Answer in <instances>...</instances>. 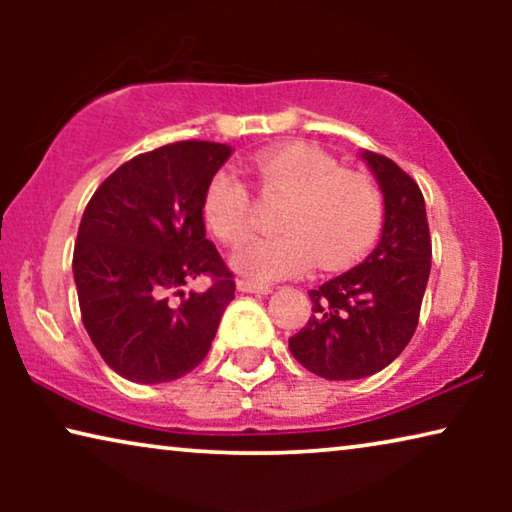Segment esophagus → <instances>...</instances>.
<instances>
[{"label":"esophagus","instance_id":"obj_1","mask_svg":"<svg viewBox=\"0 0 512 512\" xmlns=\"http://www.w3.org/2000/svg\"><path fill=\"white\" fill-rule=\"evenodd\" d=\"M237 291H242V293H261V296H265V293H270V286L251 282V279H237Z\"/></svg>","mask_w":512,"mask_h":512}]
</instances>
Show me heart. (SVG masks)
Wrapping results in <instances>:
<instances>
[{
	"mask_svg": "<svg viewBox=\"0 0 512 512\" xmlns=\"http://www.w3.org/2000/svg\"><path fill=\"white\" fill-rule=\"evenodd\" d=\"M254 172L263 198H286L275 237L249 242L233 265L254 282L298 277L314 265L345 270L375 247L384 226V198L363 172L342 170L331 153L296 142L258 153ZM202 219L228 247L254 228V202L233 170H219L202 195Z\"/></svg>",
	"mask_w": 512,
	"mask_h": 512,
	"instance_id": "obj_1",
	"label": "heart"
}]
</instances>
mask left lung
<instances>
[{"instance_id":"8db88e82","label":"left lung","mask_w":512,"mask_h":512,"mask_svg":"<svg viewBox=\"0 0 512 512\" xmlns=\"http://www.w3.org/2000/svg\"><path fill=\"white\" fill-rule=\"evenodd\" d=\"M384 195L382 240L366 261L310 291L312 317L289 338L300 366L324 380L380 373L408 347L431 272L424 195L394 160L363 151Z\"/></svg>"}]
</instances>
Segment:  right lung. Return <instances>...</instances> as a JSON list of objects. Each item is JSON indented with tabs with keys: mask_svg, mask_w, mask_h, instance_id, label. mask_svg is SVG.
<instances>
[{
	"mask_svg": "<svg viewBox=\"0 0 512 512\" xmlns=\"http://www.w3.org/2000/svg\"><path fill=\"white\" fill-rule=\"evenodd\" d=\"M216 142L165 144L102 181L74 244L81 321L104 363L139 384L172 382L205 359L235 279L205 237L202 195L230 156ZM198 276L202 294L183 293Z\"/></svg>",
	"mask_w": 512,
	"mask_h": 512,
	"instance_id": "obj_1",
	"label": "right lung"
}]
</instances>
